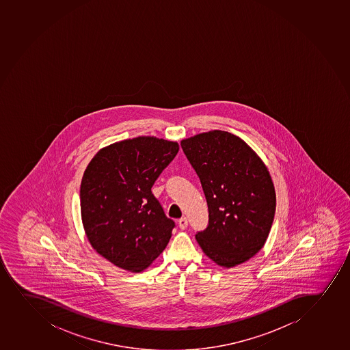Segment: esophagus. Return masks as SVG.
<instances>
[{
	"mask_svg": "<svg viewBox=\"0 0 350 350\" xmlns=\"http://www.w3.org/2000/svg\"><path fill=\"white\" fill-rule=\"evenodd\" d=\"M178 224H179V228H180L181 230L186 229V228H187L188 226L187 218L181 217L180 219L178 221Z\"/></svg>",
	"mask_w": 350,
	"mask_h": 350,
	"instance_id": "1",
	"label": "esophagus"
}]
</instances>
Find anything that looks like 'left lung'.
<instances>
[{
    "label": "left lung",
    "mask_w": 350,
    "mask_h": 350,
    "mask_svg": "<svg viewBox=\"0 0 350 350\" xmlns=\"http://www.w3.org/2000/svg\"><path fill=\"white\" fill-rule=\"evenodd\" d=\"M207 200L209 223L196 233L204 254L231 268L256 256L274 221L276 194L267 166L241 137L211 131L181 141Z\"/></svg>",
    "instance_id": "left-lung-1"
}]
</instances>
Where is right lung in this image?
<instances>
[{
	"label": "right lung",
	"instance_id": "obj_1",
	"mask_svg": "<svg viewBox=\"0 0 350 350\" xmlns=\"http://www.w3.org/2000/svg\"><path fill=\"white\" fill-rule=\"evenodd\" d=\"M179 144L139 136L102 148L83 174L81 216L96 252L124 271L139 273L164 251L174 222L151 187Z\"/></svg>",
	"mask_w": 350,
	"mask_h": 350
}]
</instances>
